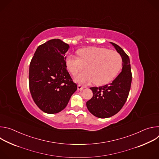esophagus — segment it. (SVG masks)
<instances>
[{
	"mask_svg": "<svg viewBox=\"0 0 159 159\" xmlns=\"http://www.w3.org/2000/svg\"><path fill=\"white\" fill-rule=\"evenodd\" d=\"M84 88H85V87L81 86L80 85H78V86H77V89L79 90H82Z\"/></svg>",
	"mask_w": 159,
	"mask_h": 159,
	"instance_id": "34e87169",
	"label": "esophagus"
}]
</instances>
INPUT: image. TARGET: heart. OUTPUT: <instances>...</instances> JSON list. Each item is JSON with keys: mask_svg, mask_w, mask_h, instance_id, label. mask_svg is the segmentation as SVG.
I'll use <instances>...</instances> for the list:
<instances>
[{"mask_svg": "<svg viewBox=\"0 0 159 159\" xmlns=\"http://www.w3.org/2000/svg\"><path fill=\"white\" fill-rule=\"evenodd\" d=\"M79 57L68 56L65 60L67 70L75 75L85 65V70L79 73L75 81L79 84L92 82L97 85H103L114 80L123 66L121 55L116 51L105 48L88 47L77 52Z\"/></svg>", "mask_w": 159, "mask_h": 159, "instance_id": "obj_1", "label": "heart"}]
</instances>
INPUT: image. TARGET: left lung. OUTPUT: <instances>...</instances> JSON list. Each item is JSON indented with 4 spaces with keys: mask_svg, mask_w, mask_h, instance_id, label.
Segmentation results:
<instances>
[{
    "mask_svg": "<svg viewBox=\"0 0 159 159\" xmlns=\"http://www.w3.org/2000/svg\"><path fill=\"white\" fill-rule=\"evenodd\" d=\"M110 43L121 55L123 67L121 72L111 84L90 88L93 97L86 106L90 113L99 118L111 117L121 110L127 100L132 79L129 57L118 44Z\"/></svg>",
    "mask_w": 159,
    "mask_h": 159,
    "instance_id": "left-lung-1",
    "label": "left lung"
}]
</instances>
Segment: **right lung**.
I'll return each mask as SVG.
<instances>
[{"mask_svg":"<svg viewBox=\"0 0 159 159\" xmlns=\"http://www.w3.org/2000/svg\"><path fill=\"white\" fill-rule=\"evenodd\" d=\"M69 45L53 39L37 48L30 65L29 85L37 106L55 114L66 106L77 85L66 70L65 55Z\"/></svg>","mask_w":159,"mask_h":159,"instance_id":"1","label":"right lung"}]
</instances>
